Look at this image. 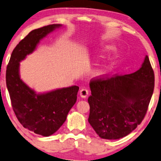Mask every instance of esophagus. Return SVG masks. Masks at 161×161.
<instances>
[{
  "label": "esophagus",
  "mask_w": 161,
  "mask_h": 161,
  "mask_svg": "<svg viewBox=\"0 0 161 161\" xmlns=\"http://www.w3.org/2000/svg\"><path fill=\"white\" fill-rule=\"evenodd\" d=\"M88 92H88V90L87 89V88H82V89L80 91V97H83V98H86V97L88 96Z\"/></svg>",
  "instance_id": "1"
}]
</instances>
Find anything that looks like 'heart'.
Instances as JSON below:
<instances>
[{"label":"heart","instance_id":"obj_1","mask_svg":"<svg viewBox=\"0 0 161 161\" xmlns=\"http://www.w3.org/2000/svg\"><path fill=\"white\" fill-rule=\"evenodd\" d=\"M109 49H110V46H105V47H104V50H105V51H108V50H109ZM102 74H103V72L101 71V70H97L96 72V75H102Z\"/></svg>","mask_w":161,"mask_h":161}]
</instances>
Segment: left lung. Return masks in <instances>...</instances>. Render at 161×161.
Returning <instances> with one entry per match:
<instances>
[{
	"label": "left lung",
	"instance_id": "8db88e82",
	"mask_svg": "<svg viewBox=\"0 0 161 161\" xmlns=\"http://www.w3.org/2000/svg\"><path fill=\"white\" fill-rule=\"evenodd\" d=\"M88 122L102 139L124 137L140 124L148 109L155 86V74L146 56L134 73L92 78Z\"/></svg>",
	"mask_w": 161,
	"mask_h": 161
}]
</instances>
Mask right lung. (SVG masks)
<instances>
[{
  "label": "right lung",
  "instance_id": "1",
  "mask_svg": "<svg viewBox=\"0 0 161 161\" xmlns=\"http://www.w3.org/2000/svg\"><path fill=\"white\" fill-rule=\"evenodd\" d=\"M60 26L49 25L30 32L13 50L6 68V86L16 117L25 129L44 136L55 133L66 120L76 102L79 87L36 94L20 79L19 62L33 52L41 38Z\"/></svg>",
  "mask_w": 161,
  "mask_h": 161
}]
</instances>
